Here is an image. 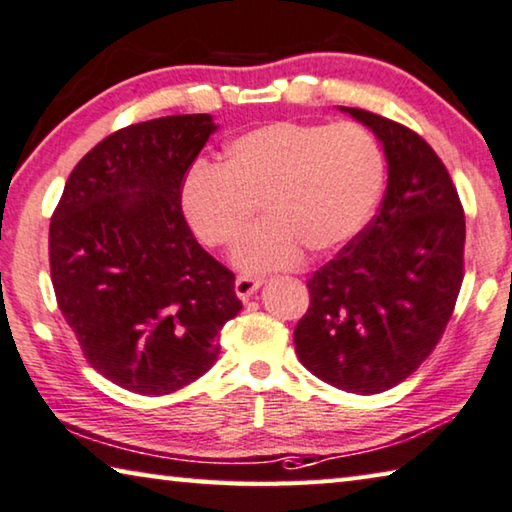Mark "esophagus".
Wrapping results in <instances>:
<instances>
[{
	"label": "esophagus",
	"instance_id": "obj_1",
	"mask_svg": "<svg viewBox=\"0 0 512 512\" xmlns=\"http://www.w3.org/2000/svg\"><path fill=\"white\" fill-rule=\"evenodd\" d=\"M259 287H262V280L250 278V275H239L237 282H234V291H237V296L241 300H248Z\"/></svg>",
	"mask_w": 512,
	"mask_h": 512
}]
</instances>
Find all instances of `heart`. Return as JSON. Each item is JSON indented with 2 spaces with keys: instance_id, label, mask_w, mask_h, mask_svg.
Wrapping results in <instances>:
<instances>
[{
  "instance_id": "obj_1",
  "label": "heart",
  "mask_w": 512,
  "mask_h": 512,
  "mask_svg": "<svg viewBox=\"0 0 512 512\" xmlns=\"http://www.w3.org/2000/svg\"><path fill=\"white\" fill-rule=\"evenodd\" d=\"M385 159L369 129L275 120L239 134L223 166L198 161L182 182V209L209 248H227L259 209L264 221L232 262L266 273L296 266L305 248L328 255L358 237L378 205Z\"/></svg>"
}]
</instances>
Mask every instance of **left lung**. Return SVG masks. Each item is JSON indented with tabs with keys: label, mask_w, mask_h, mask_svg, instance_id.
Masks as SVG:
<instances>
[{
	"label": "left lung",
	"mask_w": 512,
	"mask_h": 512,
	"mask_svg": "<svg viewBox=\"0 0 512 512\" xmlns=\"http://www.w3.org/2000/svg\"><path fill=\"white\" fill-rule=\"evenodd\" d=\"M383 143L378 214L310 280L294 330L298 360L332 387L380 394L419 369L444 335L462 285L465 214L442 159L419 134L342 107Z\"/></svg>",
	"instance_id": "left-lung-1"
}]
</instances>
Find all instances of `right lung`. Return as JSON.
<instances>
[{"mask_svg":"<svg viewBox=\"0 0 512 512\" xmlns=\"http://www.w3.org/2000/svg\"><path fill=\"white\" fill-rule=\"evenodd\" d=\"M216 125L209 113L118 129L72 170L50 223L61 314L88 364L134 394L161 396L212 369L218 332L241 310L234 273L182 214V182Z\"/></svg>","mask_w":512,"mask_h":512,"instance_id":"add662e5","label":"right lung"}]
</instances>
